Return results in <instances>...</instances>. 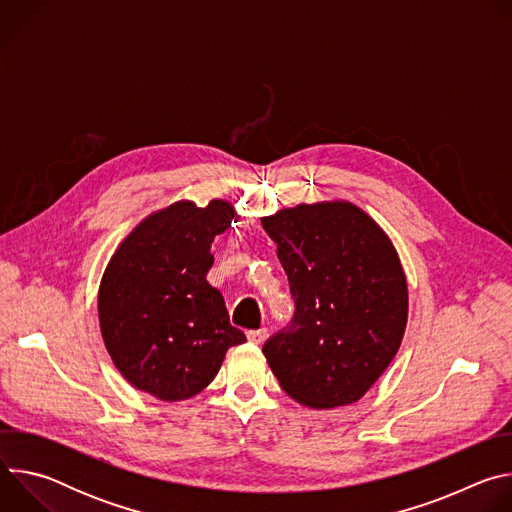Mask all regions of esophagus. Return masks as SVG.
I'll return each instance as SVG.
<instances>
[{"label": "esophagus", "instance_id": "obj_1", "mask_svg": "<svg viewBox=\"0 0 512 512\" xmlns=\"http://www.w3.org/2000/svg\"><path fill=\"white\" fill-rule=\"evenodd\" d=\"M267 336H269V330H267V328H259V330H249V332H247V338H249V342H253V344H263V342L267 340Z\"/></svg>", "mask_w": 512, "mask_h": 512}]
</instances>
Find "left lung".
<instances>
[{
	"instance_id": "8db88e82",
	"label": "left lung",
	"mask_w": 512,
	"mask_h": 512,
	"mask_svg": "<svg viewBox=\"0 0 512 512\" xmlns=\"http://www.w3.org/2000/svg\"><path fill=\"white\" fill-rule=\"evenodd\" d=\"M296 316L263 354L281 389L312 409L356 403L395 358L409 312L407 279L387 233L346 200L263 216Z\"/></svg>"
}]
</instances>
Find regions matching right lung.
<instances>
[{
    "label": "right lung",
    "instance_id": "add662e5",
    "mask_svg": "<svg viewBox=\"0 0 512 512\" xmlns=\"http://www.w3.org/2000/svg\"><path fill=\"white\" fill-rule=\"evenodd\" d=\"M237 216L227 200H178L145 216L109 259L99 285L101 334L137 391L190 399L212 383L227 350L247 342L206 281L210 245Z\"/></svg>",
    "mask_w": 512,
    "mask_h": 512
}]
</instances>
